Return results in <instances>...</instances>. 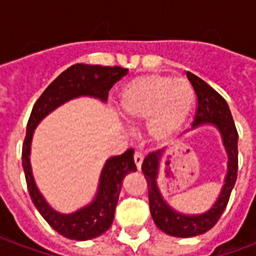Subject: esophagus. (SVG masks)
<instances>
[{"mask_svg": "<svg viewBox=\"0 0 256 256\" xmlns=\"http://www.w3.org/2000/svg\"><path fill=\"white\" fill-rule=\"evenodd\" d=\"M142 160H144V155L140 152V150H136L134 152V162H136V166H137V168H141V164H142Z\"/></svg>", "mask_w": 256, "mask_h": 256, "instance_id": "esophagus-1", "label": "esophagus"}]
</instances>
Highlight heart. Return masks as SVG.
Here are the masks:
<instances>
[{
  "label": "heart",
  "mask_w": 256,
  "mask_h": 256,
  "mask_svg": "<svg viewBox=\"0 0 256 256\" xmlns=\"http://www.w3.org/2000/svg\"><path fill=\"white\" fill-rule=\"evenodd\" d=\"M194 104L189 82L168 75L148 74L130 80L120 92V108L132 122L148 119L156 140L172 137L188 119Z\"/></svg>",
  "instance_id": "obj_1"
}]
</instances>
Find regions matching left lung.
I'll use <instances>...</instances> for the list:
<instances>
[{
    "instance_id": "1",
    "label": "left lung",
    "mask_w": 256,
    "mask_h": 256,
    "mask_svg": "<svg viewBox=\"0 0 256 256\" xmlns=\"http://www.w3.org/2000/svg\"><path fill=\"white\" fill-rule=\"evenodd\" d=\"M186 76L196 93V100H198L192 124L196 128L202 123H212L220 128L224 144L229 155V164H228L229 170L220 198L212 206V208L202 215H182L176 212L174 210L170 208V206L164 203L156 185L159 156L163 150H152L145 156L141 168L148 186L150 215L160 230L176 237L198 236L210 230L211 228H214L228 206L232 189L236 184L237 168H238V150H237L238 133L225 98L194 74L186 72Z\"/></svg>"
}]
</instances>
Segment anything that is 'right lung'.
Returning a JSON list of instances; mask_svg holds the SVG:
<instances>
[{"label": "right lung", "mask_w": 256, "mask_h": 256, "mask_svg": "<svg viewBox=\"0 0 256 256\" xmlns=\"http://www.w3.org/2000/svg\"><path fill=\"white\" fill-rule=\"evenodd\" d=\"M126 74L128 70L122 67L74 64L44 90L32 106L30 119L27 122V132L22 150V163L30 198L44 220L62 236L71 240H90L111 228L123 178L128 172L137 170L133 159L134 150H128L122 155L114 156L106 160L101 172L98 192L93 203L74 214L63 215L53 211L48 206L34 182L28 158L32 133L42 118L70 98L78 96H93L106 101L108 92Z\"/></svg>", "instance_id": "add662e5"}]
</instances>
